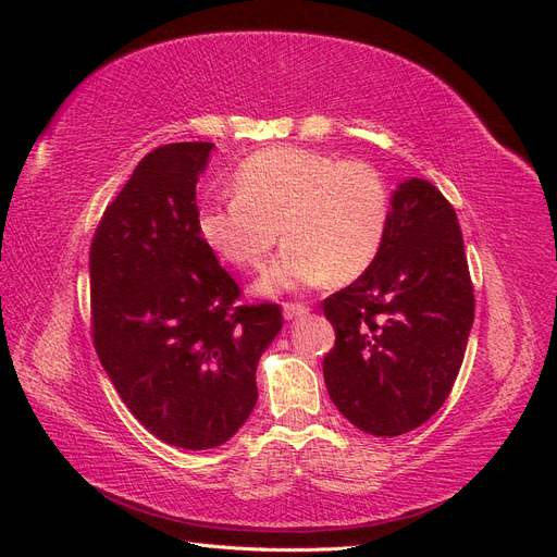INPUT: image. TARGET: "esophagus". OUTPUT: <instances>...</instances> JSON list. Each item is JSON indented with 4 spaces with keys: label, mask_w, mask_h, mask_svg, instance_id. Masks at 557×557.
I'll list each match as a JSON object with an SVG mask.
<instances>
[{
    "label": "esophagus",
    "mask_w": 557,
    "mask_h": 557,
    "mask_svg": "<svg viewBox=\"0 0 557 557\" xmlns=\"http://www.w3.org/2000/svg\"><path fill=\"white\" fill-rule=\"evenodd\" d=\"M309 313V307L307 305H293V301H288V305H283V315L285 320H295V318H301Z\"/></svg>",
    "instance_id": "34e87169"
}]
</instances>
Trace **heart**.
Here are the masks:
<instances>
[{"mask_svg":"<svg viewBox=\"0 0 557 557\" xmlns=\"http://www.w3.org/2000/svg\"><path fill=\"white\" fill-rule=\"evenodd\" d=\"M234 197L199 213L205 242L227 262L267 269L262 290L278 293L358 278L379 256L391 218L383 176L362 160L278 146L250 156L232 181Z\"/></svg>","mask_w":557,"mask_h":557,"instance_id":"heart-1","label":"heart"}]
</instances>
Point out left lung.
I'll use <instances>...</instances> for the list:
<instances>
[{
  "mask_svg": "<svg viewBox=\"0 0 557 557\" xmlns=\"http://www.w3.org/2000/svg\"><path fill=\"white\" fill-rule=\"evenodd\" d=\"M323 311L336 332L325 385L352 425L397 436L442 409L474 323V288L458 215L430 181L397 185L376 260Z\"/></svg>",
  "mask_w": 557,
  "mask_h": 557,
  "instance_id": "obj_1",
  "label": "left lung"
}]
</instances>
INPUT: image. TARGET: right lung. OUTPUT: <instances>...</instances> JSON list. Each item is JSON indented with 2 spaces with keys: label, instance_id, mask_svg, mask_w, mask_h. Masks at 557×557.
I'll return each mask as SVG.
<instances>
[{
  "label": "right lung",
  "instance_id": "right-lung-1",
  "mask_svg": "<svg viewBox=\"0 0 557 557\" xmlns=\"http://www.w3.org/2000/svg\"><path fill=\"white\" fill-rule=\"evenodd\" d=\"M213 144L160 146L107 207L90 246L92 342L113 387L160 442L207 450L256 407L278 305L242 290L199 232L195 188Z\"/></svg>",
  "mask_w": 557,
  "mask_h": 557
}]
</instances>
